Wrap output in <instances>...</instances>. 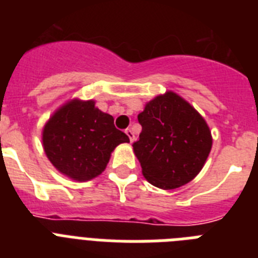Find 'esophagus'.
<instances>
[{
	"label": "esophagus",
	"instance_id": "34e87169",
	"mask_svg": "<svg viewBox=\"0 0 258 258\" xmlns=\"http://www.w3.org/2000/svg\"><path fill=\"white\" fill-rule=\"evenodd\" d=\"M125 134H127V136L130 138V142L133 143L134 140H135V135H134V131L131 128H127L125 130Z\"/></svg>",
	"mask_w": 258,
	"mask_h": 258
}]
</instances>
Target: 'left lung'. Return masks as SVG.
I'll return each mask as SVG.
<instances>
[{"instance_id": "8db88e82", "label": "left lung", "mask_w": 258, "mask_h": 258, "mask_svg": "<svg viewBox=\"0 0 258 258\" xmlns=\"http://www.w3.org/2000/svg\"><path fill=\"white\" fill-rule=\"evenodd\" d=\"M138 120L142 133L133 147L147 181L172 190L196 178L213 147L203 116L169 90L147 102Z\"/></svg>"}]
</instances>
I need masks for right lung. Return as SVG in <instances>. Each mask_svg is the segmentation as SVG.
Wrapping results in <instances>:
<instances>
[{"mask_svg":"<svg viewBox=\"0 0 258 258\" xmlns=\"http://www.w3.org/2000/svg\"><path fill=\"white\" fill-rule=\"evenodd\" d=\"M43 148L61 174L79 182L99 176L111 152L128 136L114 125L110 114L93 99L73 98L56 110L43 127Z\"/></svg>","mask_w":258,"mask_h":258,"instance_id":"1","label":"right lung"}]
</instances>
